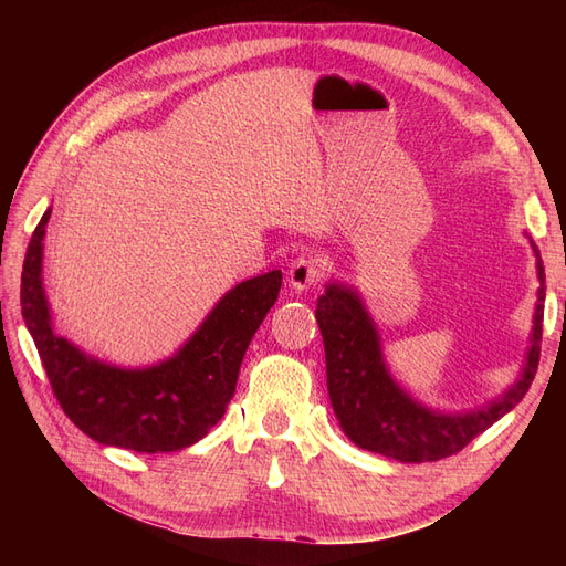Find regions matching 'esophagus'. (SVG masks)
<instances>
[{"label": "esophagus", "mask_w": 566, "mask_h": 566, "mask_svg": "<svg viewBox=\"0 0 566 566\" xmlns=\"http://www.w3.org/2000/svg\"><path fill=\"white\" fill-rule=\"evenodd\" d=\"M323 276L321 266L314 260H306V256H300V260L293 262L287 271V281L295 290H310L314 287Z\"/></svg>", "instance_id": "esophagus-1"}]
</instances>
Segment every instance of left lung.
I'll list each match as a JSON object with an SVG mask.
<instances>
[{"instance_id": "obj_1", "label": "left lung", "mask_w": 566, "mask_h": 566, "mask_svg": "<svg viewBox=\"0 0 566 566\" xmlns=\"http://www.w3.org/2000/svg\"><path fill=\"white\" fill-rule=\"evenodd\" d=\"M534 252L541 287L522 375L503 397L470 413H439L408 397L385 366L378 328L356 290L339 283L325 285L316 321L325 347L328 394L342 432L356 447L401 462L441 460L465 449L524 399L538 370L543 335L545 271L536 245Z\"/></svg>"}]
</instances>
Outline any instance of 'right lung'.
<instances>
[{
  "instance_id": "add662e5",
  "label": "right lung",
  "mask_w": 566,
  "mask_h": 566,
  "mask_svg": "<svg viewBox=\"0 0 566 566\" xmlns=\"http://www.w3.org/2000/svg\"><path fill=\"white\" fill-rule=\"evenodd\" d=\"M49 217L51 208L30 238L21 306L63 413L104 447L136 453H169L200 441L227 413L250 339L279 300L283 273L276 269L231 287L167 361L117 368L54 333L42 287Z\"/></svg>"
}]
</instances>
